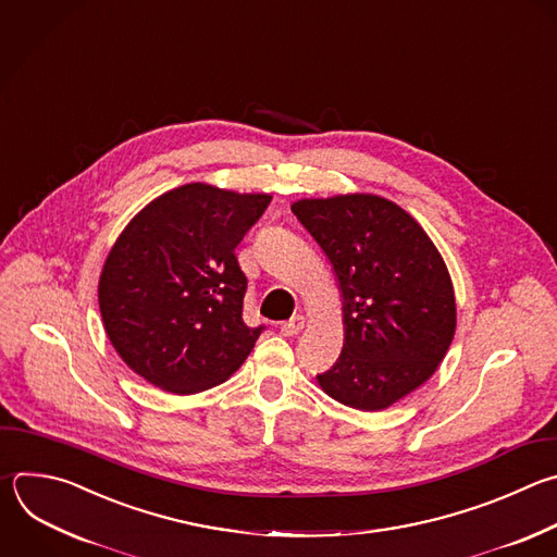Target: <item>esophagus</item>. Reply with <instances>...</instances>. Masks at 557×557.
Masks as SVG:
<instances>
[{"label":"esophagus","instance_id":"esophagus-1","mask_svg":"<svg viewBox=\"0 0 557 557\" xmlns=\"http://www.w3.org/2000/svg\"><path fill=\"white\" fill-rule=\"evenodd\" d=\"M304 317L301 314H297V317H293V319H288L286 323H282V334L284 336H295V334H299L301 330H304Z\"/></svg>","mask_w":557,"mask_h":557}]
</instances>
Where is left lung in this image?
<instances>
[{"label": "left lung", "mask_w": 557, "mask_h": 557, "mask_svg": "<svg viewBox=\"0 0 557 557\" xmlns=\"http://www.w3.org/2000/svg\"><path fill=\"white\" fill-rule=\"evenodd\" d=\"M293 214L332 262L345 299L343 351L317 381L345 407L387 409L426 383L450 347L448 269L424 230L387 199H306Z\"/></svg>", "instance_id": "1"}]
</instances>
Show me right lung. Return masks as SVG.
Listing matches in <instances>:
<instances>
[{
    "label": "right lung",
    "instance_id": "add662e5",
    "mask_svg": "<svg viewBox=\"0 0 557 557\" xmlns=\"http://www.w3.org/2000/svg\"><path fill=\"white\" fill-rule=\"evenodd\" d=\"M269 195L188 183L144 208L113 245L98 286L104 330L135 374L170 394L232 376L264 325H247L236 247Z\"/></svg>",
    "mask_w": 557,
    "mask_h": 557
}]
</instances>
